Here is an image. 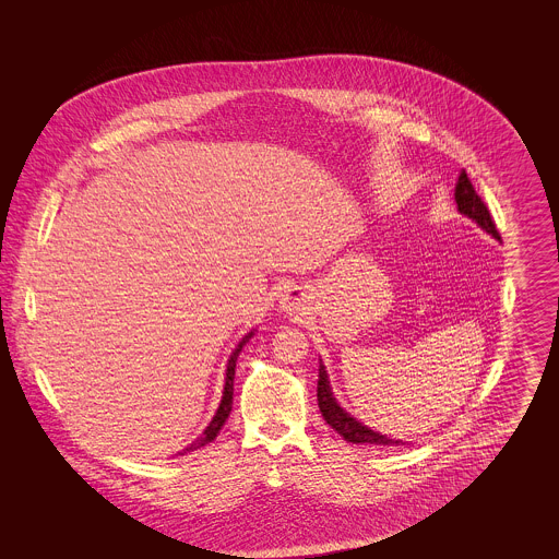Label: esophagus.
<instances>
[{"instance_id":"esophagus-1","label":"esophagus","mask_w":559,"mask_h":559,"mask_svg":"<svg viewBox=\"0 0 559 559\" xmlns=\"http://www.w3.org/2000/svg\"><path fill=\"white\" fill-rule=\"evenodd\" d=\"M281 308H283L287 314H299V312L304 310L301 293L297 292V289L285 292V295L281 297Z\"/></svg>"}]
</instances>
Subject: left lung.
<instances>
[{"label": "left lung", "instance_id": "left-lung-1", "mask_svg": "<svg viewBox=\"0 0 559 559\" xmlns=\"http://www.w3.org/2000/svg\"><path fill=\"white\" fill-rule=\"evenodd\" d=\"M454 201H456L459 213L474 219L479 228L484 233H488L490 237L501 240V235H499V230H497V226L490 217L488 207L479 199L476 188L472 187L465 169L459 174V182L454 187ZM317 392H319L317 394L319 396V408L324 421L333 427L347 442H352V444H374V447H402L404 444L402 440L388 438L385 433H379L371 427L360 424L358 419H354L347 411H344L342 404L333 396L331 381H329V374H326V369H324L322 362H320L319 390Z\"/></svg>", "mask_w": 559, "mask_h": 559}]
</instances>
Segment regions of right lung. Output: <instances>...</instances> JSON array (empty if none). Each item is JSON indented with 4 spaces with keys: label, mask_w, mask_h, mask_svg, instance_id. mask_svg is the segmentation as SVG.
<instances>
[{
    "label": "right lung",
    "mask_w": 559,
    "mask_h": 559,
    "mask_svg": "<svg viewBox=\"0 0 559 559\" xmlns=\"http://www.w3.org/2000/svg\"><path fill=\"white\" fill-rule=\"evenodd\" d=\"M253 333H255V329L253 331H249L242 340H240L237 347H235V352L230 354V358H228V365H226V383H224V392H222V402H219V406H217V411H215V415H213L212 421H210V426L205 427V431L192 442V444H188L187 449L182 451L192 452L197 451V449H201V447H205V444H210L213 438L219 433V429L224 427L226 424V419H228V415H230V411H233V394H235V369H237V358H239L240 349L242 346L253 337Z\"/></svg>",
    "instance_id": "add662e5"
}]
</instances>
